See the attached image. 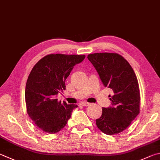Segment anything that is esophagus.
<instances>
[{
  "instance_id": "esophagus-1",
  "label": "esophagus",
  "mask_w": 160,
  "mask_h": 160,
  "mask_svg": "<svg viewBox=\"0 0 160 160\" xmlns=\"http://www.w3.org/2000/svg\"><path fill=\"white\" fill-rule=\"evenodd\" d=\"M90 103H89V102H82V103H81V105L82 106H89L90 105Z\"/></svg>"
}]
</instances>
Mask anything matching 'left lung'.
Instances as JSON below:
<instances>
[{"label": "left lung", "instance_id": "1", "mask_svg": "<svg viewBox=\"0 0 160 160\" xmlns=\"http://www.w3.org/2000/svg\"><path fill=\"white\" fill-rule=\"evenodd\" d=\"M88 59L99 75L104 87L112 90L111 106L102 108L96 120L98 129L108 135L120 133L140 112V90L137 78L129 62L117 53H94Z\"/></svg>", "mask_w": 160, "mask_h": 160}]
</instances>
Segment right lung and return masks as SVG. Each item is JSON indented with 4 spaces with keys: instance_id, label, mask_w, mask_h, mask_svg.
<instances>
[{
    "instance_id": "right-lung-1",
    "label": "right lung",
    "mask_w": 160,
    "mask_h": 160,
    "mask_svg": "<svg viewBox=\"0 0 160 160\" xmlns=\"http://www.w3.org/2000/svg\"><path fill=\"white\" fill-rule=\"evenodd\" d=\"M85 55L50 54L33 66L25 89L28 116L43 132L56 133L70 119L75 104L59 101L57 95L66 89L65 81L74 66L82 62Z\"/></svg>"
}]
</instances>
